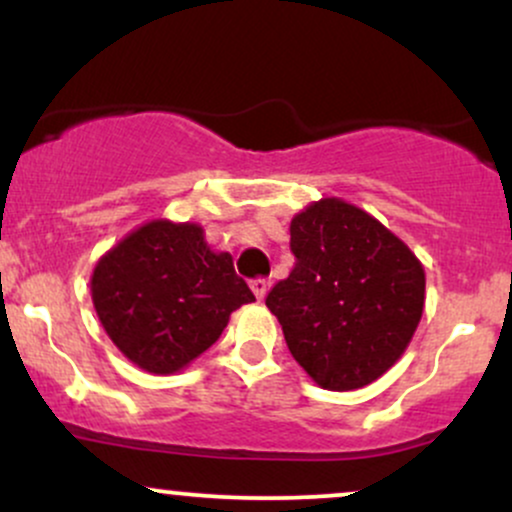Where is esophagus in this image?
I'll use <instances>...</instances> for the list:
<instances>
[{
	"label": "esophagus",
	"instance_id": "obj_1",
	"mask_svg": "<svg viewBox=\"0 0 512 512\" xmlns=\"http://www.w3.org/2000/svg\"><path fill=\"white\" fill-rule=\"evenodd\" d=\"M250 289H252V293H255L257 301H264V296H267V291H269L267 279H252Z\"/></svg>",
	"mask_w": 512,
	"mask_h": 512
}]
</instances>
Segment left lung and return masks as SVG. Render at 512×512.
I'll return each mask as SVG.
<instances>
[{
  "label": "left lung",
  "mask_w": 512,
  "mask_h": 512,
  "mask_svg": "<svg viewBox=\"0 0 512 512\" xmlns=\"http://www.w3.org/2000/svg\"><path fill=\"white\" fill-rule=\"evenodd\" d=\"M291 252L289 279L267 296L291 356L325 390L378 380L424 315V264L375 216L339 197L293 216Z\"/></svg>",
  "instance_id": "1"
}]
</instances>
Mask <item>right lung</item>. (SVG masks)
Segmentation results:
<instances>
[{"label": "right lung", "mask_w": 512, "mask_h": 512, "mask_svg": "<svg viewBox=\"0 0 512 512\" xmlns=\"http://www.w3.org/2000/svg\"><path fill=\"white\" fill-rule=\"evenodd\" d=\"M91 298L103 330L134 366L154 375L187 368L255 296L214 252L199 223L154 219L96 262Z\"/></svg>", "instance_id": "right-lung-1"}]
</instances>
